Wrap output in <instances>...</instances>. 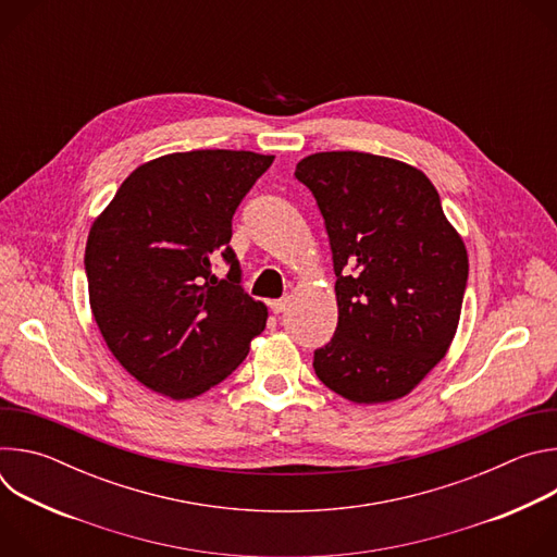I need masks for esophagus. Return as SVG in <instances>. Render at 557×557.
Segmentation results:
<instances>
[{
	"mask_svg": "<svg viewBox=\"0 0 557 557\" xmlns=\"http://www.w3.org/2000/svg\"><path fill=\"white\" fill-rule=\"evenodd\" d=\"M269 306H271V310L275 314H280V312H284L288 308V299L286 297L284 299H273V301H269Z\"/></svg>",
	"mask_w": 557,
	"mask_h": 557,
	"instance_id": "obj_1",
	"label": "esophagus"
}]
</instances>
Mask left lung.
<instances>
[{"mask_svg": "<svg viewBox=\"0 0 557 557\" xmlns=\"http://www.w3.org/2000/svg\"><path fill=\"white\" fill-rule=\"evenodd\" d=\"M295 178L324 215L337 275V331L314 350V374L355 404L401 399L456 335L469 273L460 235L430 178L394 158L320 151Z\"/></svg>", "mask_w": 557, "mask_h": 557, "instance_id": "8db88e82", "label": "left lung"}]
</instances>
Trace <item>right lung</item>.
<instances>
[{"instance_id":"add662e5","label":"right lung","mask_w":557,"mask_h":557,"mask_svg":"<svg viewBox=\"0 0 557 557\" xmlns=\"http://www.w3.org/2000/svg\"><path fill=\"white\" fill-rule=\"evenodd\" d=\"M275 156L196 149L134 170L95 220L86 275L95 322L145 387L183 401L224 381L267 326L243 288L231 220ZM224 259L230 271L215 278Z\"/></svg>"}]
</instances>
